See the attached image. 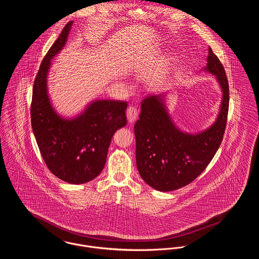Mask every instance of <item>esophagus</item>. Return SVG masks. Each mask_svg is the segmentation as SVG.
I'll use <instances>...</instances> for the list:
<instances>
[{
    "mask_svg": "<svg viewBox=\"0 0 259 259\" xmlns=\"http://www.w3.org/2000/svg\"><path fill=\"white\" fill-rule=\"evenodd\" d=\"M126 115H127V119L129 123H133L137 116H138V110L135 106H129L127 108V111H126Z\"/></svg>",
    "mask_w": 259,
    "mask_h": 259,
    "instance_id": "esophagus-1",
    "label": "esophagus"
}]
</instances>
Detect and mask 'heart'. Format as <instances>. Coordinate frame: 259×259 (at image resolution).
I'll return each instance as SVG.
<instances>
[{
  "label": "heart",
  "instance_id": "obj_1",
  "mask_svg": "<svg viewBox=\"0 0 259 259\" xmlns=\"http://www.w3.org/2000/svg\"><path fill=\"white\" fill-rule=\"evenodd\" d=\"M175 63V56L174 55H166L162 60H160L158 67L153 75L152 81L154 84L159 83V81L162 80V78L166 75V73L170 70Z\"/></svg>",
  "mask_w": 259,
  "mask_h": 259
}]
</instances>
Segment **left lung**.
Here are the masks:
<instances>
[{
	"instance_id": "left-lung-1",
	"label": "left lung",
	"mask_w": 259,
	"mask_h": 259,
	"mask_svg": "<svg viewBox=\"0 0 259 259\" xmlns=\"http://www.w3.org/2000/svg\"><path fill=\"white\" fill-rule=\"evenodd\" d=\"M205 71L216 76L223 92L216 121L198 134L184 133L170 118L165 95L148 97L141 103L135 123L136 163L141 178L159 191H172L196 179L219 149L229 111V82L219 58L209 47Z\"/></svg>"
}]
</instances>
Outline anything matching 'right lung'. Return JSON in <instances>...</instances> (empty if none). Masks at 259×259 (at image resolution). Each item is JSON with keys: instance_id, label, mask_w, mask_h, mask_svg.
I'll use <instances>...</instances> for the list:
<instances>
[{"instance_id": "add662e5", "label": "right lung", "mask_w": 259, "mask_h": 259, "mask_svg": "<svg viewBox=\"0 0 259 259\" xmlns=\"http://www.w3.org/2000/svg\"><path fill=\"white\" fill-rule=\"evenodd\" d=\"M73 21L42 60L33 83L30 116L32 131L49 170L68 183L81 184L96 179L104 167L113 134L126 125V101L95 100L75 118L66 119L53 108L47 76L51 59L67 42Z\"/></svg>"}]
</instances>
